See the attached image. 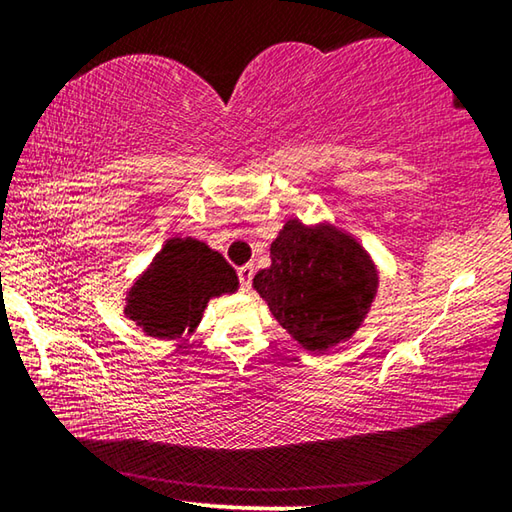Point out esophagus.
Here are the masks:
<instances>
[{
	"mask_svg": "<svg viewBox=\"0 0 512 512\" xmlns=\"http://www.w3.org/2000/svg\"><path fill=\"white\" fill-rule=\"evenodd\" d=\"M253 275H255V266H253V264H244V266L237 268L239 289H241V291H248V289H250V282H253Z\"/></svg>",
	"mask_w": 512,
	"mask_h": 512,
	"instance_id": "1",
	"label": "esophagus"
}]
</instances>
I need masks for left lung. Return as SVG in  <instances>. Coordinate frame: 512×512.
Returning a JSON list of instances; mask_svg holds the SVG:
<instances>
[{"mask_svg":"<svg viewBox=\"0 0 512 512\" xmlns=\"http://www.w3.org/2000/svg\"><path fill=\"white\" fill-rule=\"evenodd\" d=\"M253 287L302 348L323 352L359 327L377 273L357 241L293 219L273 241L271 266L255 275Z\"/></svg>","mask_w":512,"mask_h":512,"instance_id":"left-lung-1","label":"left lung"}]
</instances>
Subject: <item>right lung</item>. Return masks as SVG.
Returning <instances> with one entry per match:
<instances>
[{
	"label": "right lung",
	"instance_id": "obj_1",
	"mask_svg": "<svg viewBox=\"0 0 512 512\" xmlns=\"http://www.w3.org/2000/svg\"><path fill=\"white\" fill-rule=\"evenodd\" d=\"M225 259L196 239H169L137 284L128 316L149 336L173 339L198 325L207 300L237 289Z\"/></svg>",
	"mask_w": 512,
	"mask_h": 512
}]
</instances>
